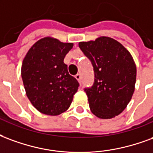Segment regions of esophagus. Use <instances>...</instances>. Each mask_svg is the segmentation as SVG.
<instances>
[{
	"instance_id": "esophagus-1",
	"label": "esophagus",
	"mask_w": 153,
	"mask_h": 153,
	"mask_svg": "<svg viewBox=\"0 0 153 153\" xmlns=\"http://www.w3.org/2000/svg\"><path fill=\"white\" fill-rule=\"evenodd\" d=\"M75 79L79 82H81V74H77L76 75H75Z\"/></svg>"
}]
</instances>
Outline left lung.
<instances>
[{
    "label": "left lung",
    "mask_w": 153,
    "mask_h": 153,
    "mask_svg": "<svg viewBox=\"0 0 153 153\" xmlns=\"http://www.w3.org/2000/svg\"><path fill=\"white\" fill-rule=\"evenodd\" d=\"M79 46L94 68L93 86L85 89L91 113L101 119L116 117L134 93L136 65L133 57L121 43L107 36L79 42Z\"/></svg>",
    "instance_id": "left-lung-1"
}]
</instances>
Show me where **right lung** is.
<instances>
[{
  "mask_svg": "<svg viewBox=\"0 0 153 153\" xmlns=\"http://www.w3.org/2000/svg\"><path fill=\"white\" fill-rule=\"evenodd\" d=\"M73 45L47 36L36 41L22 61L21 74L27 97L41 114L64 113L78 91L79 84L64 63Z\"/></svg>",
  "mask_w": 153,
  "mask_h": 153,
  "instance_id": "1",
  "label": "right lung"
}]
</instances>
